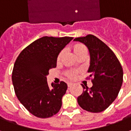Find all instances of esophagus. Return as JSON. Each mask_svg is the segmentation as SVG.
I'll return each mask as SVG.
<instances>
[{"instance_id": "esophagus-1", "label": "esophagus", "mask_w": 131, "mask_h": 131, "mask_svg": "<svg viewBox=\"0 0 131 131\" xmlns=\"http://www.w3.org/2000/svg\"><path fill=\"white\" fill-rule=\"evenodd\" d=\"M72 85H73V83H68V87H71Z\"/></svg>"}]
</instances>
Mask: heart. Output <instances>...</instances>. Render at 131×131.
<instances>
[{"label":"heart","instance_id":"heart-1","mask_svg":"<svg viewBox=\"0 0 131 131\" xmlns=\"http://www.w3.org/2000/svg\"><path fill=\"white\" fill-rule=\"evenodd\" d=\"M74 52L75 54L77 55V54H79L81 52H87V49L85 48V46H83V45H81V44H77L76 46H74ZM63 53H64V52H61L60 53V54L58 55V57H57V60L58 61H60L61 60V58L62 57ZM71 77H74V74H71Z\"/></svg>","mask_w":131,"mask_h":131}]
</instances>
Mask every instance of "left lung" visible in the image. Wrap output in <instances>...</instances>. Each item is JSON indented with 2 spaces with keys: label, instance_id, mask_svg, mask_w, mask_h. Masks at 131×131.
I'll return each instance as SVG.
<instances>
[{
  "label": "left lung",
  "instance_id": "1",
  "mask_svg": "<svg viewBox=\"0 0 131 131\" xmlns=\"http://www.w3.org/2000/svg\"><path fill=\"white\" fill-rule=\"evenodd\" d=\"M83 43L90 53L88 72L93 86L88 88L82 84L83 93L78 97L79 106L90 112H101L115 100L123 83V69L115 54L101 40L93 35L74 38Z\"/></svg>",
  "mask_w": 131,
  "mask_h": 131
}]
</instances>
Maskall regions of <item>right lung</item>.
I'll return each mask as SVG.
<instances>
[{
  "label": "right lung",
  "instance_id": "add662e5",
  "mask_svg": "<svg viewBox=\"0 0 131 131\" xmlns=\"http://www.w3.org/2000/svg\"><path fill=\"white\" fill-rule=\"evenodd\" d=\"M73 38L43 36L24 48L15 62L12 80L16 95L38 118L51 117L62 107L67 84L61 81L49 86L46 77L50 69L56 67L61 50Z\"/></svg>",
  "mask_w": 131,
  "mask_h": 131
}]
</instances>
